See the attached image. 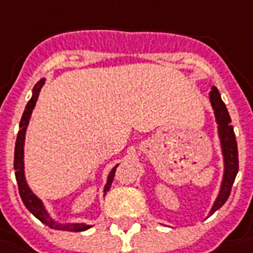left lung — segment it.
Segmentation results:
<instances>
[{
    "label": "left lung",
    "mask_w": 253,
    "mask_h": 253,
    "mask_svg": "<svg viewBox=\"0 0 253 253\" xmlns=\"http://www.w3.org/2000/svg\"><path fill=\"white\" fill-rule=\"evenodd\" d=\"M212 110L215 114V121L217 125V136L220 140V150L223 155V178H221L220 188L216 199L212 204L208 216L216 212L223 204L227 202L231 188L235 182V178L239 171V158H238V143L235 138L234 127L231 126V117L228 110L225 107L224 102L221 101L220 92L215 86H212L211 91L208 92Z\"/></svg>",
    "instance_id": "1"
}]
</instances>
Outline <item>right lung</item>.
<instances>
[{"label":"right lung","instance_id":"1","mask_svg":"<svg viewBox=\"0 0 253 253\" xmlns=\"http://www.w3.org/2000/svg\"><path fill=\"white\" fill-rule=\"evenodd\" d=\"M45 84V78H42L40 82H37L36 86L33 87V94L30 101L28 102V105L25 107V111L22 114V118L19 122V127L21 130L18 131L17 135V140H15V150H14V169H15V179L18 183V190L21 199L24 202L25 207L28 208L29 211L32 212L33 215L41 220L43 224L53 229H59V231H70V232H81V231H86V229L91 228V225L84 224V223H61V221L54 220L53 217L50 216V213L46 210L45 204L38 196L32 191V188L29 187L26 178H25V162H24V147H25V135H26V130H28L29 122H30V117L34 107H36L37 99L40 95L42 86ZM119 165L113 167V169L110 171L107 175V182L103 188V195L107 194V191L111 187V183L114 180V175H115V169Z\"/></svg>","mask_w":253,"mask_h":253}]
</instances>
